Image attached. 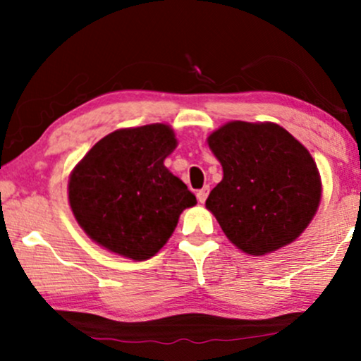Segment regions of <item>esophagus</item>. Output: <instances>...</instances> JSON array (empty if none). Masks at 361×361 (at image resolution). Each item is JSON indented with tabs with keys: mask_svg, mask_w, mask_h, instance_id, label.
Here are the masks:
<instances>
[{
	"mask_svg": "<svg viewBox=\"0 0 361 361\" xmlns=\"http://www.w3.org/2000/svg\"><path fill=\"white\" fill-rule=\"evenodd\" d=\"M209 192H210L209 186H204V188H202V190H198L197 198H198V202H200V204H204V202L207 200V197H209Z\"/></svg>",
	"mask_w": 361,
	"mask_h": 361,
	"instance_id": "esophagus-1",
	"label": "esophagus"
}]
</instances>
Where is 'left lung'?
I'll return each instance as SVG.
<instances>
[{
    "label": "left lung",
    "instance_id": "left-lung-1",
    "mask_svg": "<svg viewBox=\"0 0 361 361\" xmlns=\"http://www.w3.org/2000/svg\"><path fill=\"white\" fill-rule=\"evenodd\" d=\"M222 181L205 207L239 250L263 256L295 241L321 202V176L310 152L271 122L226 123L207 139Z\"/></svg>",
    "mask_w": 361,
    "mask_h": 361
}]
</instances>
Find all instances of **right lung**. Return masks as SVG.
<instances>
[{"label":"right lung","mask_w":361,"mask_h":361,"mask_svg":"<svg viewBox=\"0 0 361 361\" xmlns=\"http://www.w3.org/2000/svg\"><path fill=\"white\" fill-rule=\"evenodd\" d=\"M164 123L120 128L98 140L69 176V205L81 229L111 252L144 261L197 198L164 166L176 147Z\"/></svg>","instance_id":"add662e5"}]
</instances>
